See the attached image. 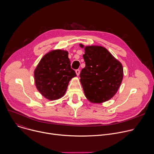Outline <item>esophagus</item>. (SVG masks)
Listing matches in <instances>:
<instances>
[{"label":"esophagus","mask_w":154,"mask_h":154,"mask_svg":"<svg viewBox=\"0 0 154 154\" xmlns=\"http://www.w3.org/2000/svg\"><path fill=\"white\" fill-rule=\"evenodd\" d=\"M75 73H76V74H77V75H79V74H80V70L79 69H76L75 70Z\"/></svg>","instance_id":"34e87169"}]
</instances>
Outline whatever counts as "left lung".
Masks as SVG:
<instances>
[{"mask_svg":"<svg viewBox=\"0 0 154 154\" xmlns=\"http://www.w3.org/2000/svg\"><path fill=\"white\" fill-rule=\"evenodd\" d=\"M83 57L85 67L80 77L85 95L92 103H103L118 91L123 78V68L108 50L101 46H86Z\"/></svg>","mask_w":154,"mask_h":154,"instance_id":"obj_1","label":"left lung"}]
</instances>
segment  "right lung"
Returning a JSON list of instances; mask_svg holds the SVG:
<instances>
[{
	"label": "right lung",
	"instance_id": "obj_1",
	"mask_svg": "<svg viewBox=\"0 0 154 154\" xmlns=\"http://www.w3.org/2000/svg\"><path fill=\"white\" fill-rule=\"evenodd\" d=\"M34 76L38 91L53 101L65 95L69 81L77 75L71 67L68 51L57 49L43 56L34 69Z\"/></svg>",
	"mask_w": 154,
	"mask_h": 154
}]
</instances>
